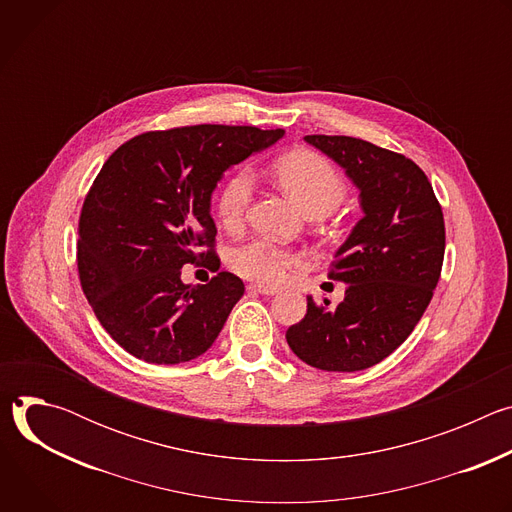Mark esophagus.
<instances>
[{
	"label": "esophagus",
	"instance_id": "esophagus-1",
	"mask_svg": "<svg viewBox=\"0 0 512 512\" xmlns=\"http://www.w3.org/2000/svg\"><path fill=\"white\" fill-rule=\"evenodd\" d=\"M249 291H255V294H261V296H275V294H277L275 287L257 285V283H251V285H249Z\"/></svg>",
	"mask_w": 512,
	"mask_h": 512
}]
</instances>
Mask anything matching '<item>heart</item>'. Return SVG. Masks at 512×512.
<instances>
[{
    "label": "heart",
    "instance_id": "b5f03b06",
    "mask_svg": "<svg viewBox=\"0 0 512 512\" xmlns=\"http://www.w3.org/2000/svg\"><path fill=\"white\" fill-rule=\"evenodd\" d=\"M275 176L287 196L308 216L332 212L346 194L344 180L334 166L308 150H298L279 158L275 162ZM251 196L253 174L249 170H237L227 178L216 198V210L225 227L235 229L241 225ZM302 263L304 257L300 253L267 239H253L237 247L231 255V265L237 273L263 285L281 283L291 269Z\"/></svg>",
    "mask_w": 512,
    "mask_h": 512
}]
</instances>
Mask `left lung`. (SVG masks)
<instances>
[{
    "instance_id": "1",
    "label": "left lung",
    "mask_w": 512,
    "mask_h": 512,
    "mask_svg": "<svg viewBox=\"0 0 512 512\" xmlns=\"http://www.w3.org/2000/svg\"><path fill=\"white\" fill-rule=\"evenodd\" d=\"M358 188L362 218L334 253L330 279L346 283L338 306L308 296L289 348L320 371L369 369L401 346L421 320L442 273V206L409 158L346 135H306Z\"/></svg>"
}]
</instances>
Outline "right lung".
<instances>
[{
  "instance_id": "add662e5",
  "label": "right lung",
  "mask_w": 512,
  "mask_h": 512,
  "mask_svg": "<svg viewBox=\"0 0 512 512\" xmlns=\"http://www.w3.org/2000/svg\"><path fill=\"white\" fill-rule=\"evenodd\" d=\"M283 129L192 125L141 133L101 168L81 212L79 275L109 336L139 360L180 364L204 354L245 294L216 273L204 285L182 267L216 259L212 192L225 172L283 137Z\"/></svg>"
}]
</instances>
